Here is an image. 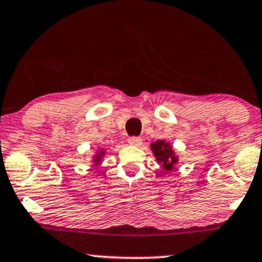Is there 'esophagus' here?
<instances>
[{
  "label": "esophagus",
  "instance_id": "obj_1",
  "mask_svg": "<svg viewBox=\"0 0 262 262\" xmlns=\"http://www.w3.org/2000/svg\"><path fill=\"white\" fill-rule=\"evenodd\" d=\"M128 142L130 145H133V146H140L141 142H142V139L139 137H130L128 139Z\"/></svg>",
  "mask_w": 262,
  "mask_h": 262
}]
</instances>
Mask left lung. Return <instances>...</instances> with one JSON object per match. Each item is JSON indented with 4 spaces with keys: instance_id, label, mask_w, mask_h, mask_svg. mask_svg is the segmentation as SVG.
<instances>
[{
    "instance_id": "8db88e82",
    "label": "left lung",
    "mask_w": 262,
    "mask_h": 262,
    "mask_svg": "<svg viewBox=\"0 0 262 262\" xmlns=\"http://www.w3.org/2000/svg\"><path fill=\"white\" fill-rule=\"evenodd\" d=\"M151 148L157 161L163 164L164 169H173V165L177 163V157L173 155V151H171L169 145L165 144L163 140H158L151 145Z\"/></svg>"
}]
</instances>
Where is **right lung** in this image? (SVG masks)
<instances>
[{
  "instance_id": "obj_1",
  "label": "right lung",
  "mask_w": 262,
  "mask_h": 262,
  "mask_svg": "<svg viewBox=\"0 0 262 262\" xmlns=\"http://www.w3.org/2000/svg\"><path fill=\"white\" fill-rule=\"evenodd\" d=\"M101 154H102V152H101ZM101 156H102V155H101ZM98 160H99V158H97V161H98Z\"/></svg>"
}]
</instances>
